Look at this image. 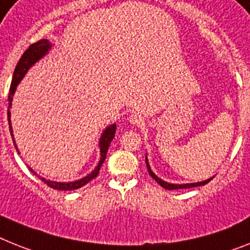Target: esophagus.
I'll list each match as a JSON object with an SVG mask.
<instances>
[{
	"mask_svg": "<svg viewBox=\"0 0 250 250\" xmlns=\"http://www.w3.org/2000/svg\"><path fill=\"white\" fill-rule=\"evenodd\" d=\"M129 123L131 125H140L144 123V118H142L141 115H138L136 114V113H133V114L129 115V118H128Z\"/></svg>",
	"mask_w": 250,
	"mask_h": 250,
	"instance_id": "34e87169",
	"label": "esophagus"
}]
</instances>
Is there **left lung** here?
I'll return each instance as SVG.
<instances>
[{
  "instance_id": "8db88e82",
  "label": "left lung",
  "mask_w": 250,
  "mask_h": 250,
  "mask_svg": "<svg viewBox=\"0 0 250 250\" xmlns=\"http://www.w3.org/2000/svg\"><path fill=\"white\" fill-rule=\"evenodd\" d=\"M146 165H147V170L148 173H150V175L152 178H154L155 180H156L157 183L160 184L163 188H165V189H169V190H173V189H183V188H192V187H200V186H205V184H207L209 182V180H212V178H209V179L207 180H203V182H198V183H188V184H171V183H167V182H165V180L160 179L159 177H156L154 173H152V170H151L150 165H148V160H147V156H146Z\"/></svg>"
}]
</instances>
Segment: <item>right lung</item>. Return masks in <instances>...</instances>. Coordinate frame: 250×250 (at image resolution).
Instances as JSON below:
<instances>
[{"label":"right lung","instance_id":"add662e5","mask_svg":"<svg viewBox=\"0 0 250 250\" xmlns=\"http://www.w3.org/2000/svg\"><path fill=\"white\" fill-rule=\"evenodd\" d=\"M52 47V44L49 43L48 39H42V41L37 42V43L31 44L30 47L28 49L25 50L24 54L21 56V58L19 60L18 64L15 67V71H14V76H12V83L11 86H10V93H8V108H7V119H8V127H10V132H11V136H12V141H14L15 147L18 150V146L15 144V140H14V135H12V127H11V113H10V108H11V103H12V96L15 94V90H16V86L20 83V81L22 80V77L25 76V73L28 72V70L30 68L35 62L43 58L45 54L48 53V50L50 49ZM115 128H117V125H110L109 127H106L104 129V132L102 133V137L99 140V147H100V160L96 165V167L94 169L89 175H86L83 177V179H79V180H75V182H68V183H61V182H53V180H47L45 178H41L43 180L44 183L47 184L48 187L50 188H53V189H58V190H73V189H79L81 187H83L85 184H87L91 179L98 177V174H99L100 167H102L103 163L105 160V156H106V152H108V148H109V145L112 142V140L114 138L115 135ZM19 152V150H18ZM30 171H33V174L37 175L31 167H29Z\"/></svg>","mask_w":250,"mask_h":250}]
</instances>
